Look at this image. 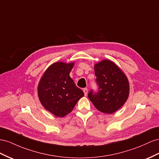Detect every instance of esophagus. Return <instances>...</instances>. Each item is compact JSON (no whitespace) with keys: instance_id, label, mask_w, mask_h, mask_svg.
<instances>
[{"instance_id":"34e87169","label":"esophagus","mask_w":159,"mask_h":159,"mask_svg":"<svg viewBox=\"0 0 159 159\" xmlns=\"http://www.w3.org/2000/svg\"><path fill=\"white\" fill-rule=\"evenodd\" d=\"M83 91H84V95H85V96H87V95H88V88H84V89H83Z\"/></svg>"}]
</instances>
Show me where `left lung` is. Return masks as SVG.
<instances>
[{
  "mask_svg": "<svg viewBox=\"0 0 159 159\" xmlns=\"http://www.w3.org/2000/svg\"><path fill=\"white\" fill-rule=\"evenodd\" d=\"M98 89L91 90L88 98L102 112L112 114L124 105L129 95L130 86L126 75L116 64L108 59L94 66Z\"/></svg>",
  "mask_w": 159,
  "mask_h": 159,
  "instance_id": "1",
  "label": "left lung"
}]
</instances>
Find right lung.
Returning <instances> with one entry per match:
<instances>
[{"mask_svg":"<svg viewBox=\"0 0 159 159\" xmlns=\"http://www.w3.org/2000/svg\"><path fill=\"white\" fill-rule=\"evenodd\" d=\"M74 63L56 62L43 75L38 85V96L44 108L57 117L70 113L84 96L70 76Z\"/></svg>","mask_w":159,"mask_h":159,"instance_id":"right-lung-1","label":"right lung"}]
</instances>
